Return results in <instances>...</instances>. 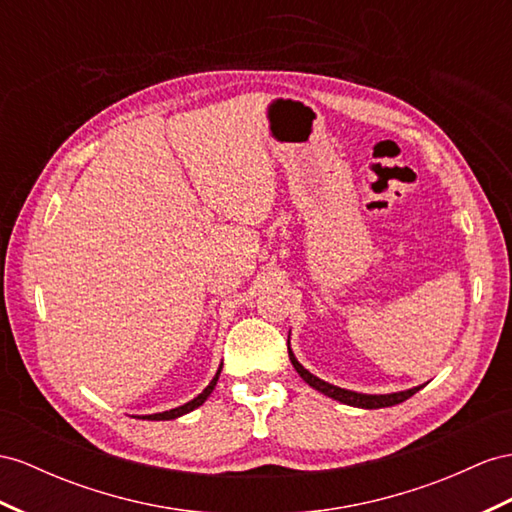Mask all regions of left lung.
<instances>
[{
	"mask_svg": "<svg viewBox=\"0 0 512 512\" xmlns=\"http://www.w3.org/2000/svg\"><path fill=\"white\" fill-rule=\"evenodd\" d=\"M287 352H290V361H292V365L296 368V372H298L300 376H303L305 383H309L313 389L322 391L324 396H329V398L339 400V402H344V404H350V406H361V409H383V406H393V404H400V402H404V400H409V398L413 396V393L419 391V387H415V389H409V391L387 393V396H365V393L339 389V387H335V385H331V383L320 381V378L313 376L311 372H307V370L303 368V365H300V363L296 361V357L292 355L290 348H287Z\"/></svg>",
	"mask_w": 512,
	"mask_h": 512,
	"instance_id": "1",
	"label": "left lung"
}]
</instances>
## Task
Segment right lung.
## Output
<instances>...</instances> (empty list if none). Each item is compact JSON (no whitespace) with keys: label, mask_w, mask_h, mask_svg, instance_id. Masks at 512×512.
I'll return each mask as SVG.
<instances>
[{"label":"right lung","mask_w":512,"mask_h":512,"mask_svg":"<svg viewBox=\"0 0 512 512\" xmlns=\"http://www.w3.org/2000/svg\"><path fill=\"white\" fill-rule=\"evenodd\" d=\"M222 370V368H220ZM220 370L216 372V376L212 378V383H209L205 389H203V393H199V396H196L194 400H190L188 404H183V406H177V409H170V411H164V413H155V415H147L144 419H157V422H160V419H175V417H179V415H186V413H190V411H194L196 406H201L205 400H207V396L209 393L214 391V387H216V381H218V374H220Z\"/></svg>","instance_id":"1"}]
</instances>
